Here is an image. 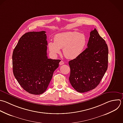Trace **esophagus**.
I'll list each match as a JSON object with an SVG mask.
<instances>
[{
	"mask_svg": "<svg viewBox=\"0 0 123 123\" xmlns=\"http://www.w3.org/2000/svg\"><path fill=\"white\" fill-rule=\"evenodd\" d=\"M64 62H63L62 61H61L60 62V63H59L60 65H61L64 64Z\"/></svg>",
	"mask_w": 123,
	"mask_h": 123,
	"instance_id": "34e87169",
	"label": "esophagus"
}]
</instances>
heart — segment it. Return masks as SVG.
<instances>
[{"mask_svg": "<svg viewBox=\"0 0 123 123\" xmlns=\"http://www.w3.org/2000/svg\"><path fill=\"white\" fill-rule=\"evenodd\" d=\"M54 42L49 43L50 52L54 55L61 52L63 48L64 56L69 59L78 57L83 52L87 43L86 36L77 32H66L57 34L54 38Z\"/></svg>", "mask_w": 123, "mask_h": 123, "instance_id": "b5f03b06", "label": "heart"}]
</instances>
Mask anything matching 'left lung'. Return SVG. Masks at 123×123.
<instances>
[{
  "label": "left lung",
  "instance_id": "8db88e82",
  "mask_svg": "<svg viewBox=\"0 0 123 123\" xmlns=\"http://www.w3.org/2000/svg\"><path fill=\"white\" fill-rule=\"evenodd\" d=\"M87 46L78 57L69 62L70 82L80 93L96 88L108 68V46L95 28L90 32Z\"/></svg>",
  "mask_w": 123,
  "mask_h": 123
}]
</instances>
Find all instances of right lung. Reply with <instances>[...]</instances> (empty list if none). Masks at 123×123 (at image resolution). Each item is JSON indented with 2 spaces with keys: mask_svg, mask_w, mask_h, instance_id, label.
Masks as SVG:
<instances>
[{
  "mask_svg": "<svg viewBox=\"0 0 123 123\" xmlns=\"http://www.w3.org/2000/svg\"><path fill=\"white\" fill-rule=\"evenodd\" d=\"M45 31L30 32L19 39L12 54L14 75L27 92L40 95L47 89L60 60L48 59Z\"/></svg>",
  "mask_w": 123,
  "mask_h": 123,
  "instance_id": "obj_1",
  "label": "right lung"
}]
</instances>
